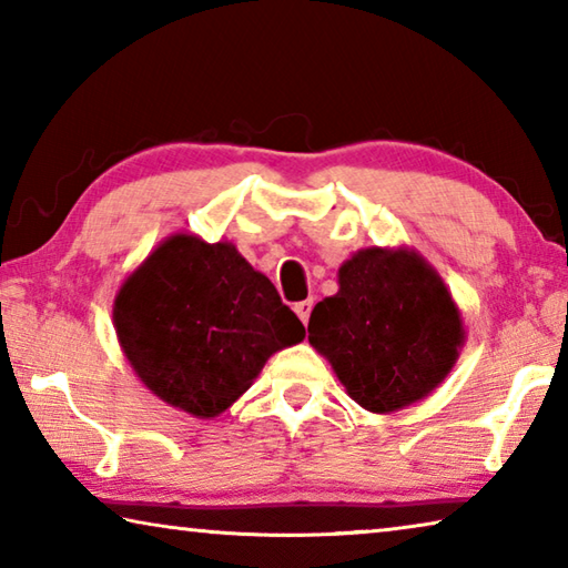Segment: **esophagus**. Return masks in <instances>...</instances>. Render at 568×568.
Returning <instances> with one entry per match:
<instances>
[{"instance_id": "esophagus-1", "label": "esophagus", "mask_w": 568, "mask_h": 568, "mask_svg": "<svg viewBox=\"0 0 568 568\" xmlns=\"http://www.w3.org/2000/svg\"><path fill=\"white\" fill-rule=\"evenodd\" d=\"M311 311H313V301L295 303V313H297V318H301L303 323H307V318H311Z\"/></svg>"}]
</instances>
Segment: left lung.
<instances>
[{
  "mask_svg": "<svg viewBox=\"0 0 568 568\" xmlns=\"http://www.w3.org/2000/svg\"><path fill=\"white\" fill-rule=\"evenodd\" d=\"M307 341L358 406L393 413L446 381L466 328L426 257L410 247H363L338 267V293L313 307Z\"/></svg>",
  "mask_w": 568,
  "mask_h": 568,
  "instance_id": "8db88e82",
  "label": "left lung"
}]
</instances>
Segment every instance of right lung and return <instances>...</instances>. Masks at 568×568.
Returning a JSON list of instances; mask_svg holds the SVG:
<instances>
[{"instance_id": "right-lung-1", "label": "right lung", "mask_w": 568, "mask_h": 568, "mask_svg": "<svg viewBox=\"0 0 568 568\" xmlns=\"http://www.w3.org/2000/svg\"><path fill=\"white\" fill-rule=\"evenodd\" d=\"M134 376L195 418L227 410L273 353L305 338L275 285L227 240L175 233L124 277L112 305Z\"/></svg>"}]
</instances>
